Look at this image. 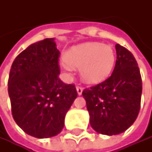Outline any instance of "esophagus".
Returning a JSON list of instances; mask_svg holds the SVG:
<instances>
[{
	"mask_svg": "<svg viewBox=\"0 0 152 152\" xmlns=\"http://www.w3.org/2000/svg\"><path fill=\"white\" fill-rule=\"evenodd\" d=\"M77 94L80 96V95H82V92H83V88L81 86H77Z\"/></svg>",
	"mask_w": 152,
	"mask_h": 152,
	"instance_id": "obj_1",
	"label": "esophagus"
}]
</instances>
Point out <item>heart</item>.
<instances>
[{"mask_svg": "<svg viewBox=\"0 0 152 152\" xmlns=\"http://www.w3.org/2000/svg\"><path fill=\"white\" fill-rule=\"evenodd\" d=\"M61 66L67 72L79 68L84 81L96 84L105 80L111 73L116 55L112 46L100 43H85L71 47L64 56Z\"/></svg>", "mask_w": 152, "mask_h": 152, "instance_id": "b5f03b06", "label": "heart"}]
</instances>
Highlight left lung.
I'll list each match as a JSON object with an SVG mask.
<instances>
[{
	"instance_id": "1",
	"label": "left lung",
	"mask_w": 152,
	"mask_h": 152,
	"mask_svg": "<svg viewBox=\"0 0 152 152\" xmlns=\"http://www.w3.org/2000/svg\"><path fill=\"white\" fill-rule=\"evenodd\" d=\"M116 52L112 75L82 92L91 127L108 136L124 132L134 123L140 112L142 92L141 75L135 57L118 44Z\"/></svg>"
}]
</instances>
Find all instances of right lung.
Masks as SVG:
<instances>
[{"instance_id": "right-lung-1", "label": "right lung", "mask_w": 152, "mask_h": 152, "mask_svg": "<svg viewBox=\"0 0 152 152\" xmlns=\"http://www.w3.org/2000/svg\"><path fill=\"white\" fill-rule=\"evenodd\" d=\"M59 56L55 39L46 38L17 56L10 70L8 93L13 119L25 133L38 139L61 132L77 96L73 84L58 77Z\"/></svg>"}]
</instances>
